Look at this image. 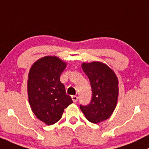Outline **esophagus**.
I'll use <instances>...</instances> for the list:
<instances>
[{"label": "esophagus", "mask_w": 149, "mask_h": 149, "mask_svg": "<svg viewBox=\"0 0 149 149\" xmlns=\"http://www.w3.org/2000/svg\"><path fill=\"white\" fill-rule=\"evenodd\" d=\"M71 98H72V100H73V102H77L78 99H79V97H78L76 96V95H72Z\"/></svg>", "instance_id": "esophagus-1"}]
</instances>
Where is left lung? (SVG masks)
Instances as JSON below:
<instances>
[{"mask_svg":"<svg viewBox=\"0 0 149 149\" xmlns=\"http://www.w3.org/2000/svg\"><path fill=\"white\" fill-rule=\"evenodd\" d=\"M82 70L89 78L92 96L90 103L80 105L86 119L97 124L108 119L116 106L119 95L118 79L114 72L100 62L82 63Z\"/></svg>","mask_w":149,"mask_h":149,"instance_id":"left-lung-1","label":"left lung"}]
</instances>
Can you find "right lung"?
<instances>
[{
	"mask_svg": "<svg viewBox=\"0 0 149 149\" xmlns=\"http://www.w3.org/2000/svg\"><path fill=\"white\" fill-rule=\"evenodd\" d=\"M65 67L66 63L58 57L46 56L37 60L29 72V102L36 117L46 125L58 122L65 108L73 102L60 82Z\"/></svg>",
	"mask_w": 149,
	"mask_h": 149,
	"instance_id": "1",
	"label": "right lung"
}]
</instances>
